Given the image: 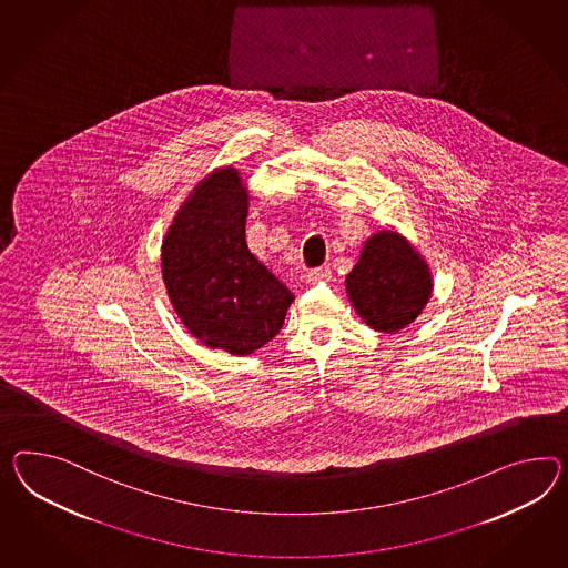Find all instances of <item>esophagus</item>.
I'll list each match as a JSON object with an SVG mask.
<instances>
[{
  "instance_id": "34e87169",
  "label": "esophagus",
  "mask_w": 568,
  "mask_h": 568,
  "mask_svg": "<svg viewBox=\"0 0 568 568\" xmlns=\"http://www.w3.org/2000/svg\"><path fill=\"white\" fill-rule=\"evenodd\" d=\"M329 277H332V270H329L327 265H321V267H315V270H311V272L306 274V282L315 284V282H321V280H329Z\"/></svg>"
}]
</instances>
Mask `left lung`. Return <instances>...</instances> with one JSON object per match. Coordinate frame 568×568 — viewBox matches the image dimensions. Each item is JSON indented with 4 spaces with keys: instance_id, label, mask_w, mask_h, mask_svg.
I'll return each instance as SVG.
<instances>
[{
    "instance_id": "obj_1",
    "label": "left lung",
    "mask_w": 568,
    "mask_h": 568,
    "mask_svg": "<svg viewBox=\"0 0 568 568\" xmlns=\"http://www.w3.org/2000/svg\"><path fill=\"white\" fill-rule=\"evenodd\" d=\"M346 292L371 329L395 334L420 315L433 294V276L406 236L381 231L364 243L346 276Z\"/></svg>"
}]
</instances>
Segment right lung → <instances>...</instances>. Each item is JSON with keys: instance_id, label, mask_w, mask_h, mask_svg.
Masks as SVG:
<instances>
[{"instance_id": "1", "label": "right lung", "mask_w": 568, "mask_h": 568, "mask_svg": "<svg viewBox=\"0 0 568 568\" xmlns=\"http://www.w3.org/2000/svg\"><path fill=\"white\" fill-rule=\"evenodd\" d=\"M248 193L222 166L197 183L162 241V280L183 325L236 356L265 346L284 325L292 294L247 247Z\"/></svg>"}]
</instances>
